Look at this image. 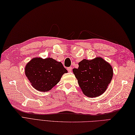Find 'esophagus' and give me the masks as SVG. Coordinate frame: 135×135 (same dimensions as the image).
<instances>
[{"instance_id":"34e87169","label":"esophagus","mask_w":135,"mask_h":135,"mask_svg":"<svg viewBox=\"0 0 135 135\" xmlns=\"http://www.w3.org/2000/svg\"><path fill=\"white\" fill-rule=\"evenodd\" d=\"M67 70L69 72H71V70H72V68L71 67H69V68H67Z\"/></svg>"}]
</instances>
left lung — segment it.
<instances>
[{
  "instance_id": "8db88e82",
  "label": "left lung",
  "mask_w": 135,
  "mask_h": 135,
  "mask_svg": "<svg viewBox=\"0 0 135 135\" xmlns=\"http://www.w3.org/2000/svg\"><path fill=\"white\" fill-rule=\"evenodd\" d=\"M73 71L83 94L89 98L101 95L107 90L112 76L111 65L100 57L91 60L83 59Z\"/></svg>"
}]
</instances>
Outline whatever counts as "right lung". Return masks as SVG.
<instances>
[{
	"label": "right lung",
	"instance_id": "obj_1",
	"mask_svg": "<svg viewBox=\"0 0 135 135\" xmlns=\"http://www.w3.org/2000/svg\"><path fill=\"white\" fill-rule=\"evenodd\" d=\"M67 73L61 62L50 57L33 58L25 67V74L32 87L42 92L50 90Z\"/></svg>",
	"mask_w": 135,
	"mask_h": 135
}]
</instances>
